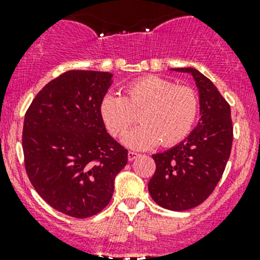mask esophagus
I'll use <instances>...</instances> for the list:
<instances>
[{
	"label": "esophagus",
	"instance_id": "34e87169",
	"mask_svg": "<svg viewBox=\"0 0 260 260\" xmlns=\"http://www.w3.org/2000/svg\"><path fill=\"white\" fill-rule=\"evenodd\" d=\"M141 154L136 153V152H128V161H133V159H137Z\"/></svg>",
	"mask_w": 260,
	"mask_h": 260
}]
</instances>
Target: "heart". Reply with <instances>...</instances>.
<instances>
[{"label":"heart","instance_id":"b5f03b06","mask_svg":"<svg viewBox=\"0 0 260 260\" xmlns=\"http://www.w3.org/2000/svg\"><path fill=\"white\" fill-rule=\"evenodd\" d=\"M138 127L125 133L122 142L133 149H149L159 142L170 147L181 142L192 129L199 115V98L186 86L158 77H145L125 88V95L107 94L99 113L107 129L120 136L140 113Z\"/></svg>","mask_w":260,"mask_h":260}]
</instances>
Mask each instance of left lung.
Returning <instances> with one entry per match:
<instances>
[{
    "instance_id": "left-lung-1",
    "label": "left lung",
    "mask_w": 260,
    "mask_h": 260,
    "mask_svg": "<svg viewBox=\"0 0 260 260\" xmlns=\"http://www.w3.org/2000/svg\"><path fill=\"white\" fill-rule=\"evenodd\" d=\"M171 70L193 78L201 117L179 145L152 154L156 171L148 191L157 205L183 211L205 201L221 179L232 151L233 123L230 106L210 79L195 68Z\"/></svg>"
}]
</instances>
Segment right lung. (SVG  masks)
I'll use <instances>...</instances> for the list:
<instances>
[{"instance_id": "right-lung-1", "label": "right lung", "mask_w": 260, "mask_h": 260, "mask_svg": "<svg viewBox=\"0 0 260 260\" xmlns=\"http://www.w3.org/2000/svg\"><path fill=\"white\" fill-rule=\"evenodd\" d=\"M112 78L93 70L64 73L39 91L23 120L28 179L51 208L78 219L108 205L115 176L128 161L99 113Z\"/></svg>"}]
</instances>
